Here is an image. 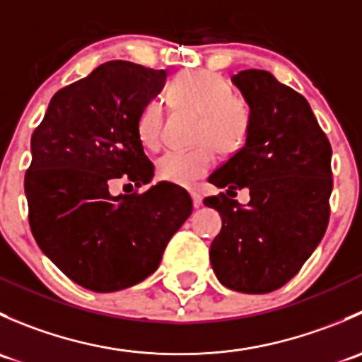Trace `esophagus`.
<instances>
[{
    "label": "esophagus",
    "mask_w": 362,
    "mask_h": 362,
    "mask_svg": "<svg viewBox=\"0 0 362 362\" xmlns=\"http://www.w3.org/2000/svg\"><path fill=\"white\" fill-rule=\"evenodd\" d=\"M191 198H192V204H194V208L202 206V194H199V192L191 191Z\"/></svg>",
    "instance_id": "1"
}]
</instances>
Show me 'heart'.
Instances as JSON below:
<instances>
[{
  "label": "heart",
  "mask_w": 362,
  "mask_h": 362,
  "mask_svg": "<svg viewBox=\"0 0 362 362\" xmlns=\"http://www.w3.org/2000/svg\"><path fill=\"white\" fill-rule=\"evenodd\" d=\"M168 100L177 108L199 112L196 140L202 145L191 151H171L158 160V175L164 182L189 185L204 177L217 160V147L224 152L243 145L250 126L245 101L233 94V87L214 71H185L173 80ZM136 134L148 151L164 145V105L148 100L136 120Z\"/></svg>",
  "instance_id": "obj_1"
}]
</instances>
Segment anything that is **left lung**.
<instances>
[{
	"label": "left lung",
	"mask_w": 362,
	"mask_h": 362,
	"mask_svg": "<svg viewBox=\"0 0 362 362\" xmlns=\"http://www.w3.org/2000/svg\"><path fill=\"white\" fill-rule=\"evenodd\" d=\"M250 108L247 141L208 177L224 189L204 198L221 214L210 245L218 282L245 294L280 289L322 240L333 191L331 144L308 101L264 69L233 75ZM240 188L251 202L232 198Z\"/></svg>",
	"instance_id": "1"
}]
</instances>
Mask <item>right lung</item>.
<instances>
[{
	"label": "right lung",
	"mask_w": 362,
	"mask_h": 362,
	"mask_svg": "<svg viewBox=\"0 0 362 362\" xmlns=\"http://www.w3.org/2000/svg\"><path fill=\"white\" fill-rule=\"evenodd\" d=\"M164 80V69L108 61L57 90L31 136L24 191L33 236L68 279L94 293L152 275L192 214L191 196L170 182L133 194L108 189L117 178L141 187L154 177L136 120Z\"/></svg>",
	"instance_id": "obj_1"
}]
</instances>
